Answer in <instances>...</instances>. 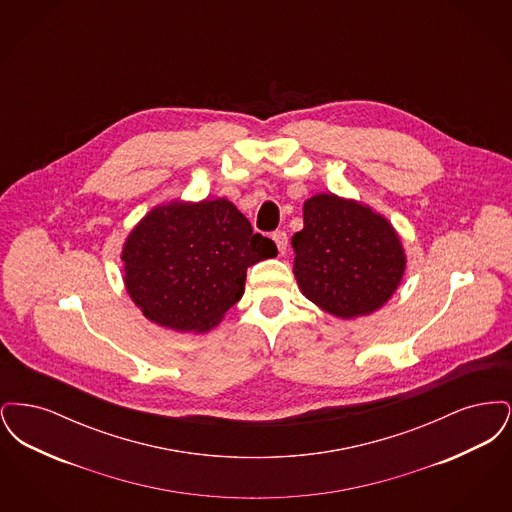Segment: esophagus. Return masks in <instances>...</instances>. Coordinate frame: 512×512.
<instances>
[{
	"label": "esophagus",
	"mask_w": 512,
	"mask_h": 512,
	"mask_svg": "<svg viewBox=\"0 0 512 512\" xmlns=\"http://www.w3.org/2000/svg\"><path fill=\"white\" fill-rule=\"evenodd\" d=\"M272 240L274 244L278 245V251L284 255L288 251V234L284 230H276L272 232Z\"/></svg>",
	"instance_id": "obj_1"
}]
</instances>
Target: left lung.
Masks as SVG:
<instances>
[{
	"label": "left lung",
	"mask_w": 512,
	"mask_h": 512,
	"mask_svg": "<svg viewBox=\"0 0 512 512\" xmlns=\"http://www.w3.org/2000/svg\"><path fill=\"white\" fill-rule=\"evenodd\" d=\"M295 232L293 274L303 295L334 317L380 309L405 272V251L393 226L351 199L318 194L303 205Z\"/></svg>",
	"instance_id": "obj_1"
}]
</instances>
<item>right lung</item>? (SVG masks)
<instances>
[{"label": "right lung", "instance_id": "1", "mask_svg": "<svg viewBox=\"0 0 512 512\" xmlns=\"http://www.w3.org/2000/svg\"><path fill=\"white\" fill-rule=\"evenodd\" d=\"M228 199L155 207L122 247L124 284L149 320L207 332L244 295L247 267L276 257Z\"/></svg>", "mask_w": 512, "mask_h": 512}]
</instances>
